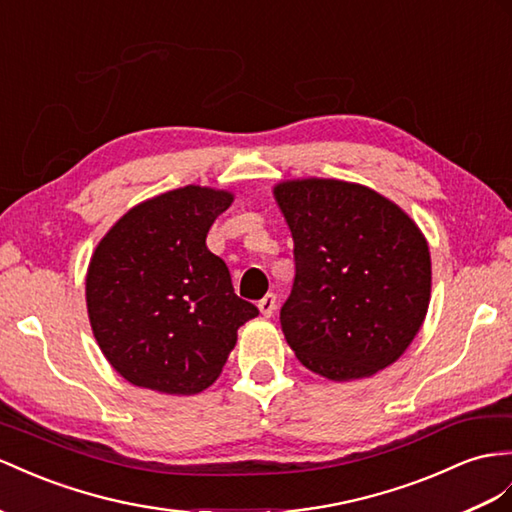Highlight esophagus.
Returning a JSON list of instances; mask_svg holds the SVG:
<instances>
[{"instance_id":"esophagus-1","label":"esophagus","mask_w":512,"mask_h":512,"mask_svg":"<svg viewBox=\"0 0 512 512\" xmlns=\"http://www.w3.org/2000/svg\"><path fill=\"white\" fill-rule=\"evenodd\" d=\"M257 307H259V311H261V316L270 318L272 313H274V309H277V296H274V294H266L264 298L259 300Z\"/></svg>"}]
</instances>
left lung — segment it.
I'll use <instances>...</instances> for the list:
<instances>
[{
  "instance_id": "1",
  "label": "left lung",
  "mask_w": 512,
  "mask_h": 512,
  "mask_svg": "<svg viewBox=\"0 0 512 512\" xmlns=\"http://www.w3.org/2000/svg\"><path fill=\"white\" fill-rule=\"evenodd\" d=\"M272 194L294 238L296 277L281 329L298 361L337 383L389 368L430 305L422 229L361 183L287 179Z\"/></svg>"
}]
</instances>
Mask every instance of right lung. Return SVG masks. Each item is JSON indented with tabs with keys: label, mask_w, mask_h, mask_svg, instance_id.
Wrapping results in <instances>:
<instances>
[{
	"label": "right lung",
	"mask_w": 512,
	"mask_h": 512,
	"mask_svg": "<svg viewBox=\"0 0 512 512\" xmlns=\"http://www.w3.org/2000/svg\"><path fill=\"white\" fill-rule=\"evenodd\" d=\"M229 190L183 186L131 207L97 244L86 272L90 329L125 381L170 396L216 383L257 307L233 292L205 238Z\"/></svg>",
	"instance_id": "1"
}]
</instances>
